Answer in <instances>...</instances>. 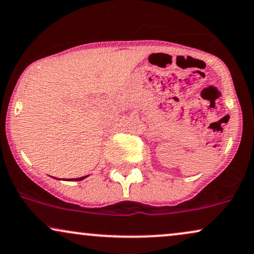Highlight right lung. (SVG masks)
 <instances>
[{
	"label": "right lung",
	"mask_w": 254,
	"mask_h": 254,
	"mask_svg": "<svg viewBox=\"0 0 254 254\" xmlns=\"http://www.w3.org/2000/svg\"><path fill=\"white\" fill-rule=\"evenodd\" d=\"M86 177H89V176H84V177H79V178H72V179H68V181H76V182H79V181H83V179H85Z\"/></svg>",
	"instance_id": "add662e5"
}]
</instances>
